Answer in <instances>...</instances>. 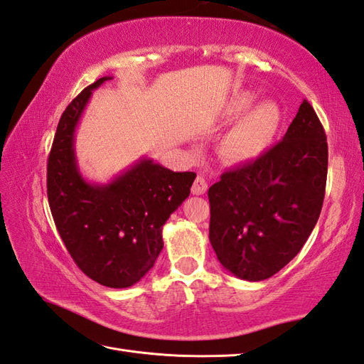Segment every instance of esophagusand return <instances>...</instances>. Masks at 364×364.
I'll use <instances>...</instances> for the list:
<instances>
[{
  "label": "esophagus",
  "instance_id": "1",
  "mask_svg": "<svg viewBox=\"0 0 364 364\" xmlns=\"http://www.w3.org/2000/svg\"><path fill=\"white\" fill-rule=\"evenodd\" d=\"M208 191V183L203 176H197L196 181L192 184V193L193 196H203Z\"/></svg>",
  "mask_w": 364,
  "mask_h": 364
}]
</instances>
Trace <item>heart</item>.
Wrapping results in <instances>:
<instances>
[{
    "label": "heart",
    "instance_id": "obj_1",
    "mask_svg": "<svg viewBox=\"0 0 364 364\" xmlns=\"http://www.w3.org/2000/svg\"><path fill=\"white\" fill-rule=\"evenodd\" d=\"M252 100H255V96L251 92H240L234 96L225 108L223 119L226 122L239 119L248 111ZM279 124H281V112L273 102L257 104L226 134L223 141L225 156L231 161L256 159L273 142Z\"/></svg>",
    "mask_w": 364,
    "mask_h": 364
}]
</instances>
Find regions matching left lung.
Wrapping results in <instances>:
<instances>
[{
	"mask_svg": "<svg viewBox=\"0 0 364 364\" xmlns=\"http://www.w3.org/2000/svg\"><path fill=\"white\" fill-rule=\"evenodd\" d=\"M327 158L323 124L304 99L282 141L210 186L209 240L228 272L264 281L298 255L323 208Z\"/></svg>",
	"mask_w": 364,
	"mask_h": 364,
	"instance_id": "8db88e82",
	"label": "left lung"
}]
</instances>
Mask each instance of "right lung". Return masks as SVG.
I'll list each match as a JSON object with an SVG mask.
<instances>
[{"mask_svg": "<svg viewBox=\"0 0 364 364\" xmlns=\"http://www.w3.org/2000/svg\"><path fill=\"white\" fill-rule=\"evenodd\" d=\"M100 77L66 107L48 158V201L57 231L83 273L127 289L149 273L163 250V225L189 197L193 172H172L142 158L108 184L82 178L74 132Z\"/></svg>", "mask_w": 364, "mask_h": 364, "instance_id": "1", "label": "right lung"}]
</instances>
